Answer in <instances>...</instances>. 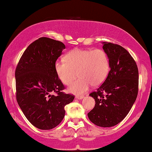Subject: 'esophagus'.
<instances>
[{"label": "esophagus", "mask_w": 152, "mask_h": 152, "mask_svg": "<svg viewBox=\"0 0 152 152\" xmlns=\"http://www.w3.org/2000/svg\"><path fill=\"white\" fill-rule=\"evenodd\" d=\"M83 96H76L75 97V99H80V100H81V99H83Z\"/></svg>", "instance_id": "esophagus-1"}]
</instances>
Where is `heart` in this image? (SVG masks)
<instances>
[{
  "mask_svg": "<svg viewBox=\"0 0 152 152\" xmlns=\"http://www.w3.org/2000/svg\"><path fill=\"white\" fill-rule=\"evenodd\" d=\"M64 60L55 62L57 75L64 85H68L69 92L83 94L91 85L97 87L104 83L110 71L108 55L102 49H75L65 55Z\"/></svg>",
  "mask_w": 152,
  "mask_h": 152,
  "instance_id": "heart-1",
  "label": "heart"
}]
</instances>
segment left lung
Here are the masks:
<instances>
[{
	"instance_id": "left-lung-1",
	"label": "left lung",
	"mask_w": 152,
	"mask_h": 152,
	"mask_svg": "<svg viewBox=\"0 0 152 152\" xmlns=\"http://www.w3.org/2000/svg\"><path fill=\"white\" fill-rule=\"evenodd\" d=\"M102 48L108 55L110 70L102 85L90 94L95 106L87 115L95 125L111 127L125 118L136 100L139 72L134 60L122 46L103 42Z\"/></svg>"
}]
</instances>
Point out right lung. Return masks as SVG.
<instances>
[{
  "instance_id": "add662e5",
  "label": "right lung",
  "mask_w": 152,
  "mask_h": 152,
  "mask_svg": "<svg viewBox=\"0 0 152 152\" xmlns=\"http://www.w3.org/2000/svg\"><path fill=\"white\" fill-rule=\"evenodd\" d=\"M64 49L62 42L40 37L27 48L16 67L17 102L28 120L40 129L58 126L65 117V106L75 98L62 92L65 87L55 69Z\"/></svg>"
}]
</instances>
